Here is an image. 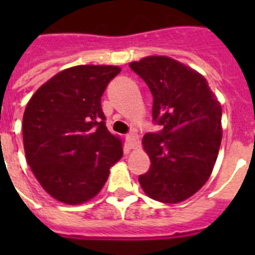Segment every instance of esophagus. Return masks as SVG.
<instances>
[{
	"label": "esophagus",
	"instance_id": "34e87169",
	"mask_svg": "<svg viewBox=\"0 0 255 255\" xmlns=\"http://www.w3.org/2000/svg\"><path fill=\"white\" fill-rule=\"evenodd\" d=\"M126 141H128L129 148L136 147L138 145V135H136V132H130V134L126 135Z\"/></svg>",
	"mask_w": 255,
	"mask_h": 255
}]
</instances>
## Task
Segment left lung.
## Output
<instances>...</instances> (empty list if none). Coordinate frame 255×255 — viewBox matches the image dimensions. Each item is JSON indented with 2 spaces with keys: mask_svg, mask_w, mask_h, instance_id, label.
<instances>
[{
  "mask_svg": "<svg viewBox=\"0 0 255 255\" xmlns=\"http://www.w3.org/2000/svg\"><path fill=\"white\" fill-rule=\"evenodd\" d=\"M129 66L147 83L153 120L163 126L143 136L150 168L139 184L152 199L180 203L206 184L215 167L222 140L221 103L202 74L167 56H147Z\"/></svg>",
  "mask_w": 255,
  "mask_h": 255,
  "instance_id": "obj_1",
  "label": "left lung"
}]
</instances>
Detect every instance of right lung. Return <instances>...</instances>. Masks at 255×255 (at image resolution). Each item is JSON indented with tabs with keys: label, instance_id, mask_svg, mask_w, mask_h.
Returning <instances> with one entry per match:
<instances>
[{
	"label": "right lung",
	"instance_id": "obj_1",
	"mask_svg": "<svg viewBox=\"0 0 255 255\" xmlns=\"http://www.w3.org/2000/svg\"><path fill=\"white\" fill-rule=\"evenodd\" d=\"M121 69L69 67L38 88L22 117L26 162L42 188L70 206L96 197L123 157V141L106 128L101 97Z\"/></svg>",
	"mask_w": 255,
	"mask_h": 255
}]
</instances>
